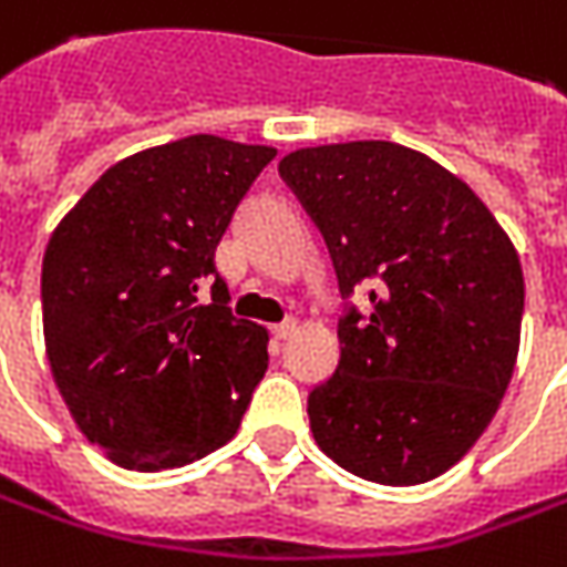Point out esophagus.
Listing matches in <instances>:
<instances>
[{
    "label": "esophagus",
    "mask_w": 567,
    "mask_h": 567,
    "mask_svg": "<svg viewBox=\"0 0 567 567\" xmlns=\"http://www.w3.org/2000/svg\"><path fill=\"white\" fill-rule=\"evenodd\" d=\"M295 329H298V322H295V320H282V322H276V326H272L269 332H272V339H279V342H282V339H288V336H291Z\"/></svg>",
    "instance_id": "obj_1"
}]
</instances>
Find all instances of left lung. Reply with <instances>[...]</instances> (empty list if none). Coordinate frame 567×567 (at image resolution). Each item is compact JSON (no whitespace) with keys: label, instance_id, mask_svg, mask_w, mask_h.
Instances as JSON below:
<instances>
[{"label":"left lung","instance_id":"obj_1","mask_svg":"<svg viewBox=\"0 0 567 567\" xmlns=\"http://www.w3.org/2000/svg\"><path fill=\"white\" fill-rule=\"evenodd\" d=\"M279 175L320 228L344 301L339 367L307 395L313 440L373 483L440 477L489 426L515 370V247L461 178L389 141L295 150ZM361 284L370 315L350 303Z\"/></svg>","mask_w":567,"mask_h":567}]
</instances>
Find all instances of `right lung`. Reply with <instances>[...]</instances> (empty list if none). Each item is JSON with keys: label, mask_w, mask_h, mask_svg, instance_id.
<instances>
[{"label": "right lung", "mask_w": 567, "mask_h": 567, "mask_svg": "<svg viewBox=\"0 0 567 567\" xmlns=\"http://www.w3.org/2000/svg\"><path fill=\"white\" fill-rule=\"evenodd\" d=\"M272 156L213 134L134 153L52 231L40 279L52 377L81 433L122 467L209 455L264 380L266 329L231 313L216 247Z\"/></svg>", "instance_id": "right-lung-1"}]
</instances>
